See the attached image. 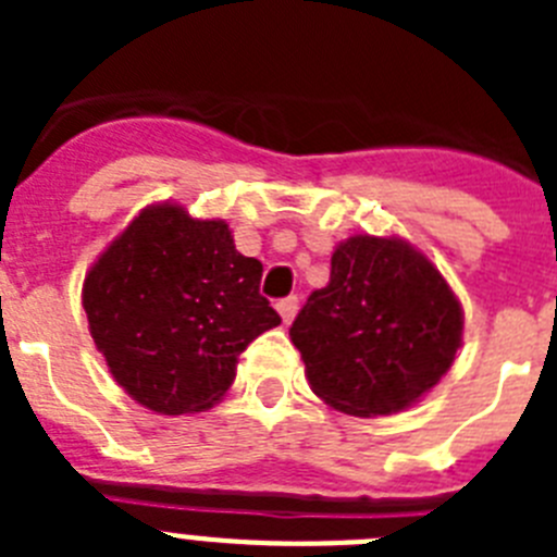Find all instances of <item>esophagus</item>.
Instances as JSON below:
<instances>
[{"mask_svg":"<svg viewBox=\"0 0 557 557\" xmlns=\"http://www.w3.org/2000/svg\"><path fill=\"white\" fill-rule=\"evenodd\" d=\"M275 309L282 314V321L289 323L295 318V312H298V295H287L282 301H275Z\"/></svg>","mask_w":557,"mask_h":557,"instance_id":"obj_1","label":"esophagus"}]
</instances>
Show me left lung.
Segmentation results:
<instances>
[{
    "label": "left lung",
    "instance_id": "1",
    "mask_svg": "<svg viewBox=\"0 0 557 557\" xmlns=\"http://www.w3.org/2000/svg\"><path fill=\"white\" fill-rule=\"evenodd\" d=\"M462 312L444 275L401 239L357 234L289 326L309 385L348 416H391L455 362Z\"/></svg>",
    "mask_w": 557,
    "mask_h": 557
}]
</instances>
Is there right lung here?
<instances>
[{"label": "right lung", "mask_w": 557, "mask_h": 557, "mask_svg": "<svg viewBox=\"0 0 557 557\" xmlns=\"http://www.w3.org/2000/svg\"><path fill=\"white\" fill-rule=\"evenodd\" d=\"M262 262L223 220L152 206L88 270L83 309L113 379L164 416L209 410L236 357L282 318L259 293Z\"/></svg>", "instance_id": "add662e5"}]
</instances>
